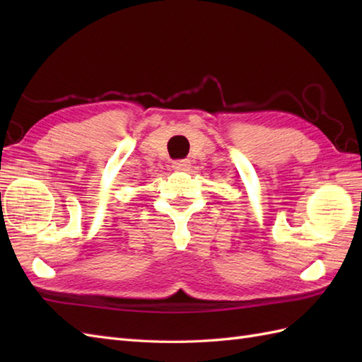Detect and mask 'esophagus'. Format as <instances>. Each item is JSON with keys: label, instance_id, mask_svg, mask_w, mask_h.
<instances>
[{"label": "esophagus", "instance_id": "esophagus-1", "mask_svg": "<svg viewBox=\"0 0 362 362\" xmlns=\"http://www.w3.org/2000/svg\"><path fill=\"white\" fill-rule=\"evenodd\" d=\"M189 166H191V161L188 158L173 161V168L175 169V171H188Z\"/></svg>", "mask_w": 362, "mask_h": 362}]
</instances>
